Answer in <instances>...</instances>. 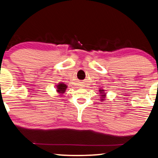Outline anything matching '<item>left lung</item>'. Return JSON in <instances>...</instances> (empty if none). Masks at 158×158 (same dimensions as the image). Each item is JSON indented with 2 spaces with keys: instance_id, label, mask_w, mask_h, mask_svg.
<instances>
[{
  "instance_id": "8db88e82",
  "label": "left lung",
  "mask_w": 158,
  "mask_h": 158,
  "mask_svg": "<svg viewBox=\"0 0 158 158\" xmlns=\"http://www.w3.org/2000/svg\"><path fill=\"white\" fill-rule=\"evenodd\" d=\"M99 92V94H100V95H101V97H100V100H101V101H104L105 99H106V93H105V90H103V89H100L98 90Z\"/></svg>"
}]
</instances>
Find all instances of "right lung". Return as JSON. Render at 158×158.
Instances as JSON below:
<instances>
[{
	"mask_svg": "<svg viewBox=\"0 0 158 158\" xmlns=\"http://www.w3.org/2000/svg\"><path fill=\"white\" fill-rule=\"evenodd\" d=\"M55 87H56V90H57L58 94L60 95H62L65 93L67 88H68V85H65V84L63 83H59L55 85Z\"/></svg>",
	"mask_w": 158,
	"mask_h": 158,
	"instance_id": "1",
	"label": "right lung"
}]
</instances>
